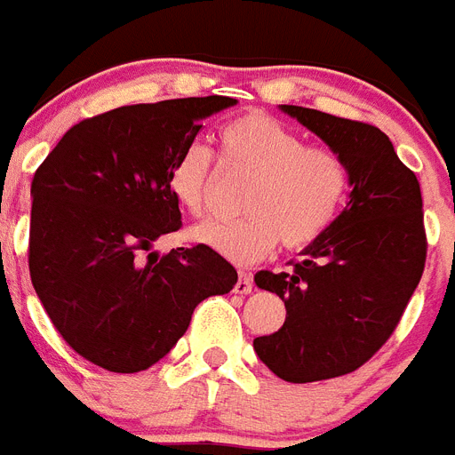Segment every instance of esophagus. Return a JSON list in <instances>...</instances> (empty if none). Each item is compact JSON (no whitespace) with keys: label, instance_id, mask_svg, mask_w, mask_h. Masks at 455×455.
<instances>
[{"label":"esophagus","instance_id":"obj_1","mask_svg":"<svg viewBox=\"0 0 455 455\" xmlns=\"http://www.w3.org/2000/svg\"><path fill=\"white\" fill-rule=\"evenodd\" d=\"M253 291V279H251L249 272H239V279L235 283V292L236 295H249Z\"/></svg>","mask_w":455,"mask_h":455}]
</instances>
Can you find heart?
Here are the masks:
<instances>
[{"label":"heart","mask_w":455,"mask_h":455,"mask_svg":"<svg viewBox=\"0 0 455 455\" xmlns=\"http://www.w3.org/2000/svg\"><path fill=\"white\" fill-rule=\"evenodd\" d=\"M219 141L225 164L253 174L243 190L246 213L197 225L195 242L246 265L267 255L279 239L291 251L307 249L339 219L351 172L337 151L309 146L286 123L260 111L225 123ZM209 179L212 153L202 144H186L169 164L167 188L188 213L202 216Z\"/></svg>","instance_id":"1"}]
</instances>
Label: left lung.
Returning <instances> with one entry per match:
<instances>
[{
    "mask_svg": "<svg viewBox=\"0 0 455 455\" xmlns=\"http://www.w3.org/2000/svg\"><path fill=\"white\" fill-rule=\"evenodd\" d=\"M281 111L351 172L347 209L302 260L255 274L286 304L283 325L255 337V354L283 381L309 384L358 370L384 347L421 281L427 242L419 179L379 127L292 104Z\"/></svg>",
    "mask_w": 455,
    "mask_h": 455,
    "instance_id": "obj_1",
    "label": "left lung"
}]
</instances>
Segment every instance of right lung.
I'll return each instance as SVG.
<instances>
[{
	"label": "right lung",
	"mask_w": 455,
	"mask_h": 455,
	"mask_svg": "<svg viewBox=\"0 0 455 455\" xmlns=\"http://www.w3.org/2000/svg\"><path fill=\"white\" fill-rule=\"evenodd\" d=\"M232 97L132 104L74 125L32 179L29 276L62 339L118 374L174 348L195 307L225 295L236 269L204 243L153 249L181 228L167 188L176 153Z\"/></svg>",
	"instance_id": "add662e5"
}]
</instances>
